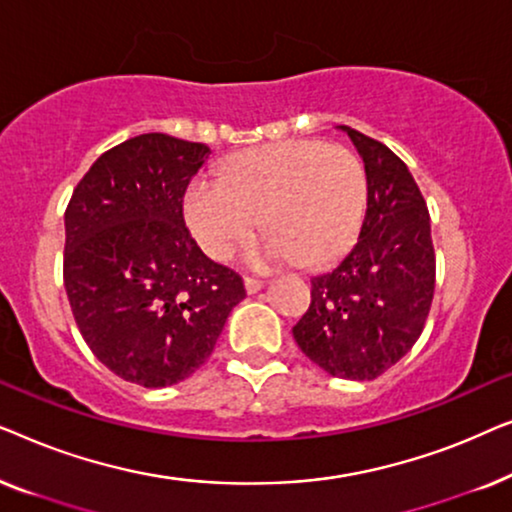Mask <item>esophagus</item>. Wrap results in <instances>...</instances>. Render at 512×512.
Segmentation results:
<instances>
[{"instance_id":"1","label":"esophagus","mask_w":512,"mask_h":512,"mask_svg":"<svg viewBox=\"0 0 512 512\" xmlns=\"http://www.w3.org/2000/svg\"><path fill=\"white\" fill-rule=\"evenodd\" d=\"M244 289H247V293H258L263 289V282L256 277H244Z\"/></svg>"}]
</instances>
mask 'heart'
<instances>
[{"label": "heart", "mask_w": 512, "mask_h": 512, "mask_svg": "<svg viewBox=\"0 0 512 512\" xmlns=\"http://www.w3.org/2000/svg\"><path fill=\"white\" fill-rule=\"evenodd\" d=\"M368 179L363 163L342 144L286 139L237 153L223 179L188 186L184 216L207 256L223 261L254 233L247 251L254 268L303 263L321 268L345 254L359 235Z\"/></svg>", "instance_id": "b5f03b06"}]
</instances>
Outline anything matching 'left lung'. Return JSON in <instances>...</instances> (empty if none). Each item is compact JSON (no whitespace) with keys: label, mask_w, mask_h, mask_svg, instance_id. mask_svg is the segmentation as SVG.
<instances>
[{"label":"left lung","mask_w":512,"mask_h":512,"mask_svg":"<svg viewBox=\"0 0 512 512\" xmlns=\"http://www.w3.org/2000/svg\"><path fill=\"white\" fill-rule=\"evenodd\" d=\"M363 158L368 207L359 240L312 279V303L293 338L333 377L375 380L424 331L436 286L431 219L408 165L389 146L340 125Z\"/></svg>","instance_id":"1"}]
</instances>
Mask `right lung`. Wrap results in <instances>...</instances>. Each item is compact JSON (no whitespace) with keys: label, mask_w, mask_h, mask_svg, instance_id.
Returning <instances> with one entry per match:
<instances>
[{"label":"right lung","mask_w":512,"mask_h":512,"mask_svg":"<svg viewBox=\"0 0 512 512\" xmlns=\"http://www.w3.org/2000/svg\"><path fill=\"white\" fill-rule=\"evenodd\" d=\"M209 153L163 132L132 137L95 160L65 212L76 326L111 373L146 389L191 377L247 296L184 223V193Z\"/></svg>","instance_id":"add662e5"}]
</instances>
